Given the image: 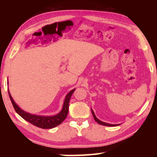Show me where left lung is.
I'll use <instances>...</instances> for the list:
<instances>
[{"label":"left lung","mask_w":157,"mask_h":157,"mask_svg":"<svg viewBox=\"0 0 157 157\" xmlns=\"http://www.w3.org/2000/svg\"><path fill=\"white\" fill-rule=\"evenodd\" d=\"M91 111H92V114H93V116H94V120H95V121H96L98 124H102V125H105V126H109V127H113V126H117V125H118V124H111L106 123H104V122L100 121L99 119H98V118H96V116H95V113H94V111L91 110Z\"/></svg>","instance_id":"obj_1"}]
</instances>
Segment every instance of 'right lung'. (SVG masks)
I'll use <instances>...</instances> for the list:
<instances>
[{
    "label": "right lung",
    "mask_w": 157,
    "mask_h": 157,
    "mask_svg": "<svg viewBox=\"0 0 157 157\" xmlns=\"http://www.w3.org/2000/svg\"><path fill=\"white\" fill-rule=\"evenodd\" d=\"M75 89H73L68 94L66 95L64 102H63L62 110L60 111L59 113L57 114L56 116H36L33 115L29 113L25 112V111H23L21 109L18 107L17 105L14 102V100L12 98L11 95L9 93V96L10 98V100L12 103L13 107H14V109L18 115L22 117L23 119L27 121L29 123L34 124L36 127H39V128L42 129H51L53 127H57L62 122L65 120L66 116L68 115V106H69V101L71 98L73 93L75 91Z\"/></svg>",
    "instance_id": "obj_1"
}]
</instances>
